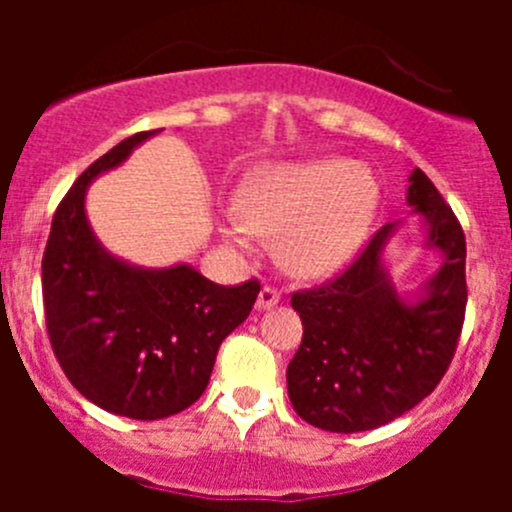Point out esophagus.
<instances>
[{
	"label": "esophagus",
	"instance_id": "1",
	"mask_svg": "<svg viewBox=\"0 0 512 512\" xmlns=\"http://www.w3.org/2000/svg\"><path fill=\"white\" fill-rule=\"evenodd\" d=\"M280 304V292H277L275 287H262L260 289V297H257V304L255 307L260 309V312H265V309H272Z\"/></svg>",
	"mask_w": 512,
	"mask_h": 512
}]
</instances>
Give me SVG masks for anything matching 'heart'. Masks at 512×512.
<instances>
[{
	"label": "heart",
	"mask_w": 512,
	"mask_h": 512,
	"mask_svg": "<svg viewBox=\"0 0 512 512\" xmlns=\"http://www.w3.org/2000/svg\"><path fill=\"white\" fill-rule=\"evenodd\" d=\"M376 205L374 178L354 160L282 163L240 190V218L227 220L225 235L242 250H250L252 235L280 240L282 265L292 275L324 280L359 255Z\"/></svg>",
	"instance_id": "b5f03b06"
}]
</instances>
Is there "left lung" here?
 Returning a JSON list of instances; mask_svg holds the SVG:
<instances>
[{"mask_svg": "<svg viewBox=\"0 0 512 512\" xmlns=\"http://www.w3.org/2000/svg\"><path fill=\"white\" fill-rule=\"evenodd\" d=\"M409 215L441 265L414 289H396L389 245L404 220L381 227L359 260L329 285L292 297L302 344L287 366L294 411L334 433L371 431L411 411L446 374L466 314V237L421 168L409 175Z\"/></svg>", "mask_w": 512, "mask_h": 512, "instance_id": "left-lung-1", "label": "left lung"}]
</instances>
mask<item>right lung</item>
Instances as JSON below:
<instances>
[{"instance_id": "add662e5", "label": "right lung", "mask_w": 512, "mask_h": 512, "mask_svg": "<svg viewBox=\"0 0 512 512\" xmlns=\"http://www.w3.org/2000/svg\"><path fill=\"white\" fill-rule=\"evenodd\" d=\"M156 133L126 138L79 175L56 208L41 260L46 329L61 369L98 409L136 421L200 399L220 344L260 292L255 280L215 285L185 262L133 265L101 245L86 193Z\"/></svg>"}]
</instances>
